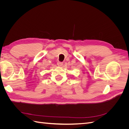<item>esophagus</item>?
<instances>
[{
	"instance_id": "obj_1",
	"label": "esophagus",
	"mask_w": 129,
	"mask_h": 129,
	"mask_svg": "<svg viewBox=\"0 0 129 129\" xmlns=\"http://www.w3.org/2000/svg\"><path fill=\"white\" fill-rule=\"evenodd\" d=\"M57 64L58 66H59V67H61V66H63V63L62 62H58L57 63Z\"/></svg>"
}]
</instances>
